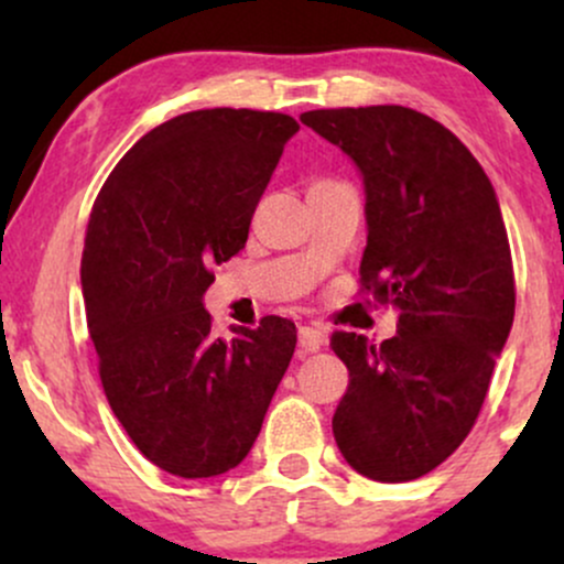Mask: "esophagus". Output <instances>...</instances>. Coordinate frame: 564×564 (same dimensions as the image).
I'll return each mask as SVG.
<instances>
[{
    "label": "esophagus",
    "instance_id": "1",
    "mask_svg": "<svg viewBox=\"0 0 564 564\" xmlns=\"http://www.w3.org/2000/svg\"><path fill=\"white\" fill-rule=\"evenodd\" d=\"M296 336H300V352H304V355L318 352V349L323 347V341H326V334L315 326H302Z\"/></svg>",
    "mask_w": 564,
    "mask_h": 564
}]
</instances>
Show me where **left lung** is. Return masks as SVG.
Here are the masks:
<instances>
[{"mask_svg": "<svg viewBox=\"0 0 564 564\" xmlns=\"http://www.w3.org/2000/svg\"><path fill=\"white\" fill-rule=\"evenodd\" d=\"M364 177L368 241L360 286L398 310L381 345L336 332L349 384L334 437L355 471L408 482L475 426L514 321V270L501 206L462 140L403 106L300 116Z\"/></svg>", "mask_w": 564, "mask_h": 564, "instance_id": "obj_1", "label": "left lung"}]
</instances>
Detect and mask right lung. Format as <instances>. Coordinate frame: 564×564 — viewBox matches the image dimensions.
Here are the masks:
<instances>
[{"mask_svg":"<svg viewBox=\"0 0 564 564\" xmlns=\"http://www.w3.org/2000/svg\"><path fill=\"white\" fill-rule=\"evenodd\" d=\"M296 132L249 108L174 116L129 148L89 215L82 291L102 390L142 456L185 480L243 462L294 355L278 315L219 339L204 294Z\"/></svg>","mask_w":564,"mask_h":564,"instance_id":"right-lung-1","label":"right lung"}]
</instances>
